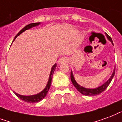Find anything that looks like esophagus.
I'll return each instance as SVG.
<instances>
[{
    "label": "esophagus",
    "instance_id": "34e87169",
    "mask_svg": "<svg viewBox=\"0 0 122 122\" xmlns=\"http://www.w3.org/2000/svg\"><path fill=\"white\" fill-rule=\"evenodd\" d=\"M68 61V59L65 57H62L61 58H59V59L58 60V64L60 65V64H63L64 63H66Z\"/></svg>",
    "mask_w": 122,
    "mask_h": 122
}]
</instances>
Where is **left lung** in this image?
Returning <instances> with one entry per match:
<instances>
[{
    "label": "left lung",
    "instance_id": "left-lung-1",
    "mask_svg": "<svg viewBox=\"0 0 122 122\" xmlns=\"http://www.w3.org/2000/svg\"><path fill=\"white\" fill-rule=\"evenodd\" d=\"M105 36L107 37V39L111 43V44L113 46V42H112V39L111 38V37L107 34V33H105ZM114 74H115V67H114V70H113V72H112V74L111 76V77H109V79L107 80V81H105L103 84H102V85L96 87V88H94V89H88V88H85V87H83V86H81L79 83H77V81H76V79L74 78V74H73L72 71L71 70L70 72V79H71V81L72 82L74 86L76 87V89H77V91H79V92L85 96H95V95H98L100 94V93L103 92V91L107 89V87L109 86V85L110 84L111 81H112V79L113 78L114 76Z\"/></svg>",
    "mask_w": 122,
    "mask_h": 122
}]
</instances>
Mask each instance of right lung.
I'll list each match as a JSON object with an SVG mask.
<instances>
[{"instance_id":"obj_1","label":"right lung","mask_w":122,"mask_h":122,"mask_svg":"<svg viewBox=\"0 0 122 122\" xmlns=\"http://www.w3.org/2000/svg\"><path fill=\"white\" fill-rule=\"evenodd\" d=\"M41 24V22H37V23H31V24H28L27 26L23 28L20 30V31L19 32V33L16 35V36L15 37V38L13 39V41L15 40V39L18 36L20 35L22 32H24L26 30H28L29 29L32 28L33 27L38 26L39 25ZM57 64L55 63L54 65L52 66V68H51V70H50V72L49 75V78H48V80L47 84L46 85L45 87V89H43V91H41L40 92L36 94H33V95H30V96H24V95H21V94H19L13 91V92L15 93V94L18 98H19L20 100H23L24 102L28 103H36V102H40L41 100H42L43 98H45L46 95L47 94L48 92L49 91L50 87V85H51V83H52V76H53V74H54V72L55 71V69L56 68Z\"/></svg>"}]
</instances>
